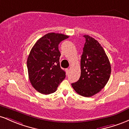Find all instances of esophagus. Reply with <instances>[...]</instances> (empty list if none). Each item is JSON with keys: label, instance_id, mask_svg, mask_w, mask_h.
I'll use <instances>...</instances> for the list:
<instances>
[{"label": "esophagus", "instance_id": "esophagus-1", "mask_svg": "<svg viewBox=\"0 0 129 129\" xmlns=\"http://www.w3.org/2000/svg\"><path fill=\"white\" fill-rule=\"evenodd\" d=\"M66 74H69V73L70 72V69H66Z\"/></svg>", "mask_w": 129, "mask_h": 129}]
</instances>
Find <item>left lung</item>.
I'll use <instances>...</instances> for the list:
<instances>
[{
	"label": "left lung",
	"mask_w": 129,
	"mask_h": 129,
	"mask_svg": "<svg viewBox=\"0 0 129 129\" xmlns=\"http://www.w3.org/2000/svg\"><path fill=\"white\" fill-rule=\"evenodd\" d=\"M85 43L81 57L79 80L72 83L77 93L91 97L104 88L111 74L107 55L99 42L89 35H84Z\"/></svg>",
	"instance_id": "8db88e82"
}]
</instances>
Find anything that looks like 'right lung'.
<instances>
[{"instance_id":"right-lung-1","label":"right lung","mask_w":129,"mask_h":129,"mask_svg":"<svg viewBox=\"0 0 129 129\" xmlns=\"http://www.w3.org/2000/svg\"><path fill=\"white\" fill-rule=\"evenodd\" d=\"M68 37L60 33H47L31 49L27 61L28 77L33 87L40 93L55 92L64 79L66 73L60 65L58 44Z\"/></svg>"}]
</instances>
